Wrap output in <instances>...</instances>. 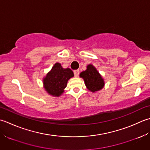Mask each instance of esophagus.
Returning <instances> with one entry per match:
<instances>
[{
	"label": "esophagus",
	"instance_id": "34e87169",
	"mask_svg": "<svg viewBox=\"0 0 150 150\" xmlns=\"http://www.w3.org/2000/svg\"><path fill=\"white\" fill-rule=\"evenodd\" d=\"M74 76H76V77H78V76H79V70H76V71H74Z\"/></svg>",
	"mask_w": 150,
	"mask_h": 150
}]
</instances>
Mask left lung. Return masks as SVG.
I'll return each instance as SVG.
<instances>
[{"label":"left lung","mask_w":150,"mask_h":150,"mask_svg":"<svg viewBox=\"0 0 150 150\" xmlns=\"http://www.w3.org/2000/svg\"><path fill=\"white\" fill-rule=\"evenodd\" d=\"M79 76L83 79L87 89L93 93L102 89L104 87V80L98 71L93 65H88L87 69L81 72Z\"/></svg>","instance_id":"left-lung-1"}]
</instances>
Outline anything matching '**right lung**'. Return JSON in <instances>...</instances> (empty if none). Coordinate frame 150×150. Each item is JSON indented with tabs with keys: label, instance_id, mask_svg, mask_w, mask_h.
I'll list each match as a JSON object with an SVG mask.
<instances>
[{
	"label": "right lung",
	"instance_id": "obj_1",
	"mask_svg": "<svg viewBox=\"0 0 150 150\" xmlns=\"http://www.w3.org/2000/svg\"><path fill=\"white\" fill-rule=\"evenodd\" d=\"M73 76L74 73L71 69H63L59 63H55L42 79L44 88L50 95L59 96L64 92L69 79Z\"/></svg>",
	"mask_w": 150,
	"mask_h": 150
}]
</instances>
